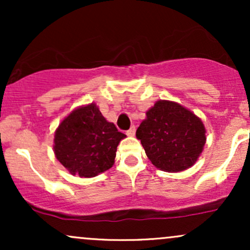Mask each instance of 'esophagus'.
I'll return each instance as SVG.
<instances>
[{
  "instance_id": "obj_1",
  "label": "esophagus",
  "mask_w": 250,
  "mask_h": 250,
  "mask_svg": "<svg viewBox=\"0 0 250 250\" xmlns=\"http://www.w3.org/2000/svg\"><path fill=\"white\" fill-rule=\"evenodd\" d=\"M135 131H136V129H135V127L133 125V127H131L130 129H129V130L125 131V134H127L128 136H134V135H135Z\"/></svg>"
}]
</instances>
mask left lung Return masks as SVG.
I'll use <instances>...</instances> for the list:
<instances>
[{
  "mask_svg": "<svg viewBox=\"0 0 250 250\" xmlns=\"http://www.w3.org/2000/svg\"><path fill=\"white\" fill-rule=\"evenodd\" d=\"M136 137L155 167L177 173L199 159L206 129L199 117L179 103L157 101L137 128Z\"/></svg>",
  "mask_w": 250,
  "mask_h": 250,
  "instance_id": "8db88e82",
  "label": "left lung"
}]
</instances>
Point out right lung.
<instances>
[{"instance_id":"1","label":"right lung","mask_w":250,"mask_h":250,"mask_svg":"<svg viewBox=\"0 0 250 250\" xmlns=\"http://www.w3.org/2000/svg\"><path fill=\"white\" fill-rule=\"evenodd\" d=\"M125 137L91 103L71 111L61 122L54 150L56 159L71 174L94 177L113 167L117 146Z\"/></svg>"}]
</instances>
